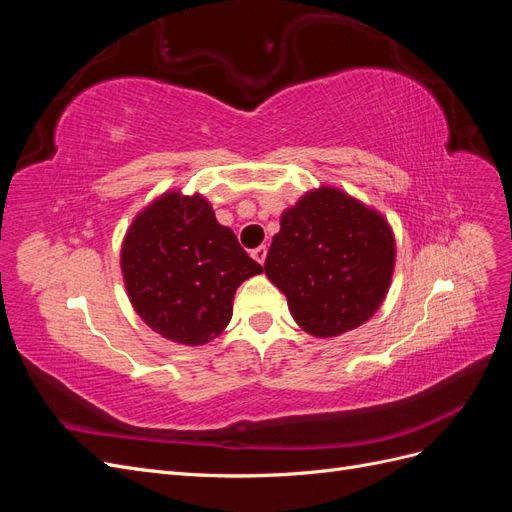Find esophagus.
Here are the masks:
<instances>
[{
  "instance_id": "34e87169",
  "label": "esophagus",
  "mask_w": 512,
  "mask_h": 512,
  "mask_svg": "<svg viewBox=\"0 0 512 512\" xmlns=\"http://www.w3.org/2000/svg\"><path fill=\"white\" fill-rule=\"evenodd\" d=\"M252 258L258 262V265H265V260H267V247H265V245L256 247V250H252Z\"/></svg>"
}]
</instances>
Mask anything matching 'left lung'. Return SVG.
Instances as JSON below:
<instances>
[{
    "mask_svg": "<svg viewBox=\"0 0 512 512\" xmlns=\"http://www.w3.org/2000/svg\"><path fill=\"white\" fill-rule=\"evenodd\" d=\"M395 235L380 211L348 192L320 185L282 213L265 260L299 327L320 339L374 316L395 271Z\"/></svg>",
    "mask_w": 512,
    "mask_h": 512,
    "instance_id": "8db88e82",
    "label": "left lung"
}]
</instances>
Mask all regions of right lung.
I'll return each instance as SVG.
<instances>
[{"instance_id": "add662e5", "label": "right lung", "mask_w": 512, "mask_h": 512, "mask_svg": "<svg viewBox=\"0 0 512 512\" xmlns=\"http://www.w3.org/2000/svg\"><path fill=\"white\" fill-rule=\"evenodd\" d=\"M119 265L134 312L181 346H205L232 318L237 288L262 273L203 194L168 190L136 213Z\"/></svg>"}]
</instances>
